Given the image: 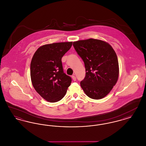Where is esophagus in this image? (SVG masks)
I'll use <instances>...</instances> for the list:
<instances>
[{
    "mask_svg": "<svg viewBox=\"0 0 146 146\" xmlns=\"http://www.w3.org/2000/svg\"><path fill=\"white\" fill-rule=\"evenodd\" d=\"M72 79H73L74 81H76V76H75L74 75L72 76Z\"/></svg>",
    "mask_w": 146,
    "mask_h": 146,
    "instance_id": "esophagus-1",
    "label": "esophagus"
}]
</instances>
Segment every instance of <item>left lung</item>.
Returning <instances> with one entry per match:
<instances>
[{"mask_svg": "<svg viewBox=\"0 0 146 146\" xmlns=\"http://www.w3.org/2000/svg\"><path fill=\"white\" fill-rule=\"evenodd\" d=\"M73 46L83 59L86 75L80 86L92 99L106 96L118 81V57L111 45L101 40L88 39L73 42Z\"/></svg>", "mask_w": 146, "mask_h": 146, "instance_id": "left-lung-1", "label": "left lung"}]
</instances>
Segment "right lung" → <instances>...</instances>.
<instances>
[{"label":"right lung","instance_id":"obj_1","mask_svg":"<svg viewBox=\"0 0 146 146\" xmlns=\"http://www.w3.org/2000/svg\"><path fill=\"white\" fill-rule=\"evenodd\" d=\"M72 42H55L40 46L31 62V82L35 91L46 101L56 102L66 95L72 82L63 70L61 59Z\"/></svg>","mask_w":146,"mask_h":146}]
</instances>
